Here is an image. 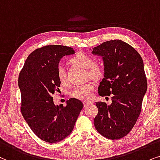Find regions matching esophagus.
<instances>
[{
  "mask_svg": "<svg viewBox=\"0 0 160 160\" xmlns=\"http://www.w3.org/2000/svg\"><path fill=\"white\" fill-rule=\"evenodd\" d=\"M91 103H92V102H90V101H84L83 102L84 106H87V105H91Z\"/></svg>",
  "mask_w": 160,
  "mask_h": 160,
  "instance_id": "esophagus-1",
  "label": "esophagus"
}]
</instances>
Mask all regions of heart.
I'll return each instance as SVG.
<instances>
[{
	"mask_svg": "<svg viewBox=\"0 0 160 160\" xmlns=\"http://www.w3.org/2000/svg\"><path fill=\"white\" fill-rule=\"evenodd\" d=\"M70 63L78 67L84 68L87 70L88 76L94 80H99L103 75L104 71L100 66L96 64L95 61L90 55L85 53H78L70 59ZM57 78L61 84L66 85L67 83V75L64 69L59 67L57 70ZM95 85L93 82H88L81 86H78L72 91L71 95L76 99L80 100H88L92 97L93 91Z\"/></svg>",
	"mask_w": 160,
	"mask_h": 160,
	"instance_id": "b5f03b06",
	"label": "heart"
}]
</instances>
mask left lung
Instances as JSON below:
<instances>
[{"label":"left lung","mask_w":160,"mask_h":160,"mask_svg":"<svg viewBox=\"0 0 160 160\" xmlns=\"http://www.w3.org/2000/svg\"><path fill=\"white\" fill-rule=\"evenodd\" d=\"M91 52L102 56L104 62L99 95L113 94L110 105L96 102L99 112L93 121L95 128L108 139H120L131 131L141 112L147 90L143 61L135 48L119 39L103 42Z\"/></svg>","instance_id":"8db88e82"}]
</instances>
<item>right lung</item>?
Here are the masks:
<instances>
[{
	"instance_id": "add662e5",
	"label": "right lung",
	"mask_w": 160,
	"mask_h": 160,
	"mask_svg": "<svg viewBox=\"0 0 160 160\" xmlns=\"http://www.w3.org/2000/svg\"><path fill=\"white\" fill-rule=\"evenodd\" d=\"M74 53L73 48L63 45L37 49L28 55L19 75L23 118L38 138L50 143L72 132L83 108L75 98L67 100L66 106H55L52 97L61 85L57 78L61 59Z\"/></svg>"
}]
</instances>
